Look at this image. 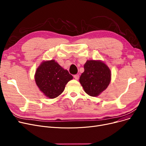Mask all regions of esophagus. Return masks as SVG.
Returning <instances> with one entry per match:
<instances>
[{
	"instance_id": "1",
	"label": "esophagus",
	"mask_w": 146,
	"mask_h": 146,
	"mask_svg": "<svg viewBox=\"0 0 146 146\" xmlns=\"http://www.w3.org/2000/svg\"><path fill=\"white\" fill-rule=\"evenodd\" d=\"M74 78L75 80H78L79 79V75H78V74L74 75Z\"/></svg>"
}]
</instances>
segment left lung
<instances>
[{"instance_id":"left-lung-1","label":"left lung","mask_w":146,"mask_h":146,"mask_svg":"<svg viewBox=\"0 0 146 146\" xmlns=\"http://www.w3.org/2000/svg\"><path fill=\"white\" fill-rule=\"evenodd\" d=\"M80 82L84 91L91 97H97L109 85L111 72L109 67L101 60H87L84 66Z\"/></svg>"}]
</instances>
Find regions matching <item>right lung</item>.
I'll list each match as a JSON object with an SVG mask.
<instances>
[{
  "mask_svg": "<svg viewBox=\"0 0 146 146\" xmlns=\"http://www.w3.org/2000/svg\"><path fill=\"white\" fill-rule=\"evenodd\" d=\"M34 78L39 90L45 96L53 99L61 95L66 84L73 79V76L55 59H51L40 63Z\"/></svg>",
  "mask_w": 146,
  "mask_h": 146,
  "instance_id": "right-lung-1",
  "label": "right lung"
}]
</instances>
